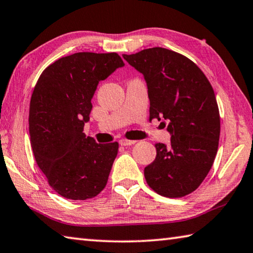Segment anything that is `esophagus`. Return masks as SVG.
I'll return each mask as SVG.
<instances>
[{
  "mask_svg": "<svg viewBox=\"0 0 253 253\" xmlns=\"http://www.w3.org/2000/svg\"><path fill=\"white\" fill-rule=\"evenodd\" d=\"M134 143H136L135 140H126V139L120 140V144L123 145V147H127V145H133Z\"/></svg>",
  "mask_w": 253,
  "mask_h": 253,
  "instance_id": "esophagus-1",
  "label": "esophagus"
}]
</instances>
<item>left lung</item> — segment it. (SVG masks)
<instances>
[{
  "label": "left lung",
  "instance_id": "obj_1",
  "mask_svg": "<svg viewBox=\"0 0 253 253\" xmlns=\"http://www.w3.org/2000/svg\"><path fill=\"white\" fill-rule=\"evenodd\" d=\"M123 59L143 74L150 119L163 120L171 135L157 143V157L144 168L149 187L168 198L193 192L213 165L220 115L210 82L191 60L163 47L145 48Z\"/></svg>",
  "mask_w": 253,
  "mask_h": 253
}]
</instances>
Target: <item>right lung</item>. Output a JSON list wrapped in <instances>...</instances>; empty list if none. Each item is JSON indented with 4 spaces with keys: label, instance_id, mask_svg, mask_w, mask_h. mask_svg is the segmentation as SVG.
<instances>
[{
    "label": "right lung",
    "instance_id": "add662e5",
    "mask_svg": "<svg viewBox=\"0 0 253 253\" xmlns=\"http://www.w3.org/2000/svg\"><path fill=\"white\" fill-rule=\"evenodd\" d=\"M122 66L117 53H74L48 65L34 87L29 131L35 161L66 199L93 198L108 182L119 144L96 143L83 129L97 84Z\"/></svg>",
    "mask_w": 253,
    "mask_h": 253
}]
</instances>
